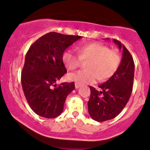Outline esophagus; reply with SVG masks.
Instances as JSON below:
<instances>
[{
    "instance_id": "obj_1",
    "label": "esophagus",
    "mask_w": 150,
    "mask_h": 150,
    "mask_svg": "<svg viewBox=\"0 0 150 150\" xmlns=\"http://www.w3.org/2000/svg\"><path fill=\"white\" fill-rule=\"evenodd\" d=\"M80 86H81V84H79V83H77V82L75 83V87H76V89H78L79 87H80Z\"/></svg>"
}]
</instances>
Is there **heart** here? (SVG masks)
<instances>
[{
  "instance_id": "b5f03b06",
  "label": "heart",
  "mask_w": 150,
  "mask_h": 150,
  "mask_svg": "<svg viewBox=\"0 0 150 150\" xmlns=\"http://www.w3.org/2000/svg\"><path fill=\"white\" fill-rule=\"evenodd\" d=\"M79 54L67 50L62 56L63 63L69 70H76L81 66L82 60L88 62L87 69L69 75V79L79 84H92L99 79L106 81L117 71L120 65V55L117 50H110L99 42H92L78 46Z\"/></svg>"
}]
</instances>
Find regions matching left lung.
I'll use <instances>...</instances> for the list:
<instances>
[{
  "mask_svg": "<svg viewBox=\"0 0 150 150\" xmlns=\"http://www.w3.org/2000/svg\"><path fill=\"white\" fill-rule=\"evenodd\" d=\"M113 41L122 50V58L117 71L108 81L98 86L100 91L90 87L88 112L98 122L116 117L125 108L133 90L135 70L133 57L120 41L116 39Z\"/></svg>",
  "mask_w": 150,
  "mask_h": 150,
  "instance_id": "1",
  "label": "left lung"
}]
</instances>
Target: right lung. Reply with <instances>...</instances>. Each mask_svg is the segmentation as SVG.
Masks as SVG:
<instances>
[{"label":"right lung","instance_id":"obj_1","mask_svg":"<svg viewBox=\"0 0 150 150\" xmlns=\"http://www.w3.org/2000/svg\"><path fill=\"white\" fill-rule=\"evenodd\" d=\"M79 35L50 32L30 47L22 71L21 83L27 101L33 111L45 118H54L63 112L68 95L74 82L56 81L67 72L62 56Z\"/></svg>","mask_w":150,"mask_h":150}]
</instances>
